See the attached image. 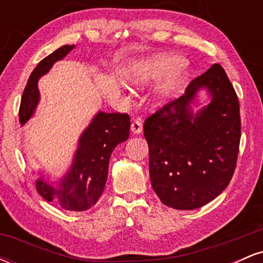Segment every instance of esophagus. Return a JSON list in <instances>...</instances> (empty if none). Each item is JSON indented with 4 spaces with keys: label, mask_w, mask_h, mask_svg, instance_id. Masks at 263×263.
<instances>
[{
    "label": "esophagus",
    "mask_w": 263,
    "mask_h": 263,
    "mask_svg": "<svg viewBox=\"0 0 263 263\" xmlns=\"http://www.w3.org/2000/svg\"><path fill=\"white\" fill-rule=\"evenodd\" d=\"M142 129H143V126H142L141 120L137 119V120H135V121H132V123H131V131L134 132V134H136V135L141 134Z\"/></svg>",
    "instance_id": "34e87169"
}]
</instances>
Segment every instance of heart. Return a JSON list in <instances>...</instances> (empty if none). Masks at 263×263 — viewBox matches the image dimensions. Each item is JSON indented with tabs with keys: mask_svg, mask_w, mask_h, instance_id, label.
Instances as JSON below:
<instances>
[{
	"mask_svg": "<svg viewBox=\"0 0 263 263\" xmlns=\"http://www.w3.org/2000/svg\"><path fill=\"white\" fill-rule=\"evenodd\" d=\"M184 60L177 55H161L148 60L138 74L137 83L146 84L168 78L161 87L159 96L163 101L176 98L185 81L186 73L184 71Z\"/></svg>",
	"mask_w": 263,
	"mask_h": 263,
	"instance_id": "obj_1",
	"label": "heart"
}]
</instances>
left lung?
Returning <instances> with one entry per match:
<instances>
[{
	"label": "left lung",
	"mask_w": 263,
	"mask_h": 263,
	"mask_svg": "<svg viewBox=\"0 0 263 263\" xmlns=\"http://www.w3.org/2000/svg\"><path fill=\"white\" fill-rule=\"evenodd\" d=\"M205 87L211 104L197 114L190 105ZM149 177L161 201L193 210L215 199L230 183L241 138L240 105L220 64H213L186 86L185 92L147 117Z\"/></svg>",
	"instance_id": "1"
}]
</instances>
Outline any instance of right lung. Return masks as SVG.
Listing matches in <instances>:
<instances>
[{
  "mask_svg": "<svg viewBox=\"0 0 263 263\" xmlns=\"http://www.w3.org/2000/svg\"><path fill=\"white\" fill-rule=\"evenodd\" d=\"M73 49L74 45H63L41 60L32 71L21 99V125L31 119L38 105L39 78ZM129 126L127 114L99 112L81 135L73 165L58 185H50L43 178L35 180L39 195L47 201L55 200L64 210L85 211L92 208L104 192L111 153L117 144L127 140Z\"/></svg>",
  "mask_w": 263,
  "mask_h": 263,
  "instance_id": "add662e5",
  "label": "right lung"
}]
</instances>
